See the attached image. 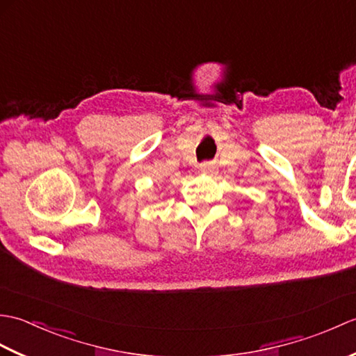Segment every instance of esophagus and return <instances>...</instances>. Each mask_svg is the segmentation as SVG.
<instances>
[{
	"mask_svg": "<svg viewBox=\"0 0 356 356\" xmlns=\"http://www.w3.org/2000/svg\"><path fill=\"white\" fill-rule=\"evenodd\" d=\"M199 170L202 174H207V176H214V174L217 172L216 166L213 163H202Z\"/></svg>",
	"mask_w": 356,
	"mask_h": 356,
	"instance_id": "obj_1",
	"label": "esophagus"
}]
</instances>
